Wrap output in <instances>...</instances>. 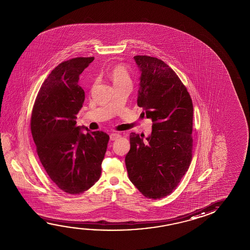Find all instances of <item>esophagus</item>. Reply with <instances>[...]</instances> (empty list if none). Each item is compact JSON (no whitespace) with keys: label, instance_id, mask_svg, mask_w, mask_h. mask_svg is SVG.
Segmentation results:
<instances>
[{"label":"esophagus","instance_id":"1","mask_svg":"<svg viewBox=\"0 0 250 250\" xmlns=\"http://www.w3.org/2000/svg\"><path fill=\"white\" fill-rule=\"evenodd\" d=\"M119 137H120L119 133H111V135H110V139H111V141H113V140L118 139Z\"/></svg>","mask_w":250,"mask_h":250}]
</instances>
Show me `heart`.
<instances>
[{"label": "heart", "instance_id": "heart-1", "mask_svg": "<svg viewBox=\"0 0 250 250\" xmlns=\"http://www.w3.org/2000/svg\"><path fill=\"white\" fill-rule=\"evenodd\" d=\"M109 77L111 79V81L113 83V85L118 86L126 83H131V78L130 75L128 73L125 67L123 65H115L114 67L111 68L109 73Z\"/></svg>", "mask_w": 250, "mask_h": 250}]
</instances>
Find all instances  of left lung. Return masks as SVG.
<instances>
[{
    "instance_id": "1",
    "label": "left lung",
    "mask_w": 250,
    "mask_h": 250,
    "mask_svg": "<svg viewBox=\"0 0 250 250\" xmlns=\"http://www.w3.org/2000/svg\"><path fill=\"white\" fill-rule=\"evenodd\" d=\"M140 71L138 105L152 121L151 135H130L125 156L128 176L144 196L172 193L192 161L191 97L177 74L158 58L135 56Z\"/></svg>"
}]
</instances>
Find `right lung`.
<instances>
[{
  "label": "right lung",
  "instance_id": "right-lung-1",
  "mask_svg": "<svg viewBox=\"0 0 250 250\" xmlns=\"http://www.w3.org/2000/svg\"><path fill=\"white\" fill-rule=\"evenodd\" d=\"M93 60L76 58L58 64L42 84L31 114L39 160L54 183L70 194L82 193L99 180L109 141L105 132L76 121L85 98L79 75Z\"/></svg>",
  "mask_w": 250,
  "mask_h": 250
}]
</instances>
